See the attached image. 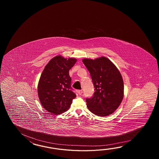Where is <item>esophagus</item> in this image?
Instances as JSON below:
<instances>
[{
	"label": "esophagus",
	"mask_w": 159,
	"mask_h": 159,
	"mask_svg": "<svg viewBox=\"0 0 159 159\" xmlns=\"http://www.w3.org/2000/svg\"><path fill=\"white\" fill-rule=\"evenodd\" d=\"M78 94L79 95H81L82 94V93H83V91H82V90H78Z\"/></svg>",
	"instance_id": "esophagus-1"
}]
</instances>
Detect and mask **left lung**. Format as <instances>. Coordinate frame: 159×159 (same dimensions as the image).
<instances>
[{"label":"left lung","mask_w":159,"mask_h":159,"mask_svg":"<svg viewBox=\"0 0 159 159\" xmlns=\"http://www.w3.org/2000/svg\"><path fill=\"white\" fill-rule=\"evenodd\" d=\"M82 62L90 74L95 88L93 96L86 98L88 108L99 116L111 115L123 98L122 75L115 65L105 57L95 60L84 58Z\"/></svg>","instance_id":"left-lung-1"}]
</instances>
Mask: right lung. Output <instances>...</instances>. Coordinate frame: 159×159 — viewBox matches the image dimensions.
Segmentation results:
<instances>
[{"label": "right lung", "mask_w": 159, "mask_h": 159, "mask_svg": "<svg viewBox=\"0 0 159 159\" xmlns=\"http://www.w3.org/2000/svg\"><path fill=\"white\" fill-rule=\"evenodd\" d=\"M76 61L73 58L56 56L45 66L41 75L37 88L39 98L43 107L54 115L67 111L76 97L69 74Z\"/></svg>", "instance_id": "right-lung-1"}]
</instances>
